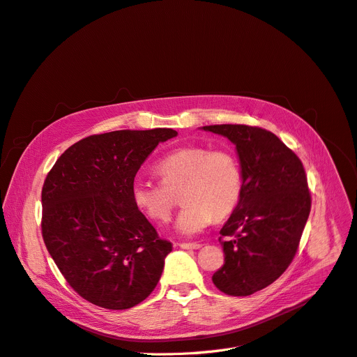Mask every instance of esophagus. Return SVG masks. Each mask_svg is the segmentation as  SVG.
Instances as JSON below:
<instances>
[{"mask_svg": "<svg viewBox=\"0 0 357 357\" xmlns=\"http://www.w3.org/2000/svg\"><path fill=\"white\" fill-rule=\"evenodd\" d=\"M179 248H182V250H199L201 248V243H197V242H181L179 243Z\"/></svg>", "mask_w": 357, "mask_h": 357, "instance_id": "obj_1", "label": "esophagus"}]
</instances>
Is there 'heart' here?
<instances>
[{"label":"heart","mask_w":357,"mask_h":357,"mask_svg":"<svg viewBox=\"0 0 357 357\" xmlns=\"http://www.w3.org/2000/svg\"><path fill=\"white\" fill-rule=\"evenodd\" d=\"M154 170L160 182L135 179L132 203L151 222L165 223L175 206L174 194L182 190L185 207L176 222L182 235H197L214 219H225L241 199L242 170L235 154L227 150L179 147L163 156Z\"/></svg>","instance_id":"obj_1"}]
</instances>
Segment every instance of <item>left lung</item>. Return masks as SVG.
Returning a JSON list of instances; mask_svg holds the SVG:
<instances>
[{
    "label": "left lung",
    "instance_id": "8db88e82",
    "mask_svg": "<svg viewBox=\"0 0 357 357\" xmlns=\"http://www.w3.org/2000/svg\"><path fill=\"white\" fill-rule=\"evenodd\" d=\"M203 128L236 146L242 169L241 199L220 230L225 264L213 283L230 296H250L275 282L298 252L312 203L306 174L294 151L264 128Z\"/></svg>",
    "mask_w": 357,
    "mask_h": 357
}]
</instances>
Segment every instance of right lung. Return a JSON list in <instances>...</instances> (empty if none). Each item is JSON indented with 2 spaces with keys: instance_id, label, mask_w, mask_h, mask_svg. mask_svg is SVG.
<instances>
[{
  "instance_id": "right-lung-1",
  "label": "right lung",
  "mask_w": 357,
  "mask_h": 357,
  "mask_svg": "<svg viewBox=\"0 0 357 357\" xmlns=\"http://www.w3.org/2000/svg\"><path fill=\"white\" fill-rule=\"evenodd\" d=\"M172 128L89 135L68 147L42 188V238L67 283L93 305L128 309L156 287L172 243L135 207L131 185Z\"/></svg>"
}]
</instances>
